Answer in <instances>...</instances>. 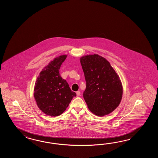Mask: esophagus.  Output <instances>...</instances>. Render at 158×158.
I'll list each match as a JSON object with an SVG mask.
<instances>
[{
  "instance_id": "1",
  "label": "esophagus",
  "mask_w": 158,
  "mask_h": 158,
  "mask_svg": "<svg viewBox=\"0 0 158 158\" xmlns=\"http://www.w3.org/2000/svg\"><path fill=\"white\" fill-rule=\"evenodd\" d=\"M76 94H77V96L78 97V96H80V91H77V92H76Z\"/></svg>"
}]
</instances>
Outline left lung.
<instances>
[{
  "mask_svg": "<svg viewBox=\"0 0 158 158\" xmlns=\"http://www.w3.org/2000/svg\"><path fill=\"white\" fill-rule=\"evenodd\" d=\"M86 87L84 98L89 110L98 116L110 114L118 107L123 97L120 78L110 62L98 54L80 58Z\"/></svg>",
  "mask_w": 158,
  "mask_h": 158,
  "instance_id": "1",
  "label": "left lung"
}]
</instances>
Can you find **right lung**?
I'll list each match as a JSON object with an SVG mask.
<instances>
[{
	"label": "right lung",
	"instance_id": "right-lung-1",
	"mask_svg": "<svg viewBox=\"0 0 158 158\" xmlns=\"http://www.w3.org/2000/svg\"><path fill=\"white\" fill-rule=\"evenodd\" d=\"M67 57V55H62L51 61L42 69L35 83L34 97L37 106L50 116L62 114L76 96L59 73L61 65Z\"/></svg>",
	"mask_w": 158,
	"mask_h": 158
}]
</instances>
